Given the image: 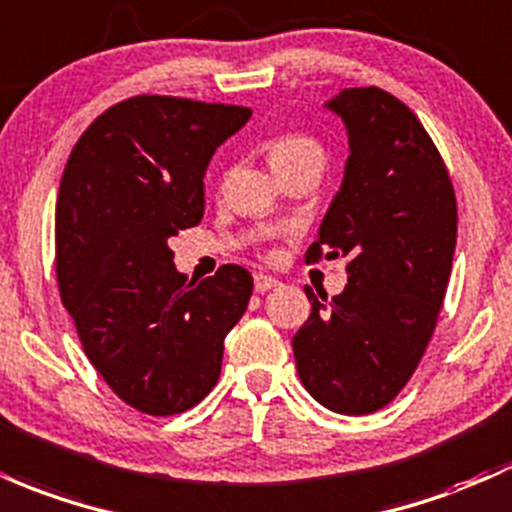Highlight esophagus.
Masks as SVG:
<instances>
[{
    "mask_svg": "<svg viewBox=\"0 0 512 512\" xmlns=\"http://www.w3.org/2000/svg\"><path fill=\"white\" fill-rule=\"evenodd\" d=\"M279 282L274 277H269V274H262L257 272L255 274V291H260V294H265L269 289H277Z\"/></svg>",
    "mask_w": 512,
    "mask_h": 512,
    "instance_id": "obj_1",
    "label": "esophagus"
}]
</instances>
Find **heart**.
I'll use <instances>...</instances> for the list:
<instances>
[{
    "label": "heart",
    "instance_id": "heart-1",
    "mask_svg": "<svg viewBox=\"0 0 512 512\" xmlns=\"http://www.w3.org/2000/svg\"><path fill=\"white\" fill-rule=\"evenodd\" d=\"M269 165L274 172H313L320 177L328 165V153L313 136L286 133L269 145Z\"/></svg>",
    "mask_w": 512,
    "mask_h": 512
}]
</instances>
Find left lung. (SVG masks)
I'll use <instances>...</instances> for the list:
<instances>
[{"mask_svg": "<svg viewBox=\"0 0 512 512\" xmlns=\"http://www.w3.org/2000/svg\"><path fill=\"white\" fill-rule=\"evenodd\" d=\"M350 133L338 196L306 265L347 260L340 296L306 286L311 316L294 335L306 391L330 411L367 415L403 391L435 333L457 245V196L418 116L379 87L330 101Z\"/></svg>", "mask_w": 512, "mask_h": 512, "instance_id": "1", "label": "left lung"}]
</instances>
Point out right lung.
Segmentation results:
<instances>
[{
  "mask_svg": "<svg viewBox=\"0 0 512 512\" xmlns=\"http://www.w3.org/2000/svg\"><path fill=\"white\" fill-rule=\"evenodd\" d=\"M250 116L247 106L138 94L89 123L67 157L55 206L60 299L101 379L145 415L206 398L252 296L240 265L187 282L167 245L201 223L206 165Z\"/></svg>",
  "mask_w": 512,
  "mask_h": 512,
  "instance_id": "obj_1",
  "label": "right lung"
}]
</instances>
